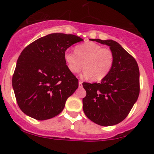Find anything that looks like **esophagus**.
Returning <instances> with one entry per match:
<instances>
[{
    "label": "esophagus",
    "mask_w": 154,
    "mask_h": 154,
    "mask_svg": "<svg viewBox=\"0 0 154 154\" xmlns=\"http://www.w3.org/2000/svg\"><path fill=\"white\" fill-rule=\"evenodd\" d=\"M82 82L81 80L79 81V88H82Z\"/></svg>",
    "instance_id": "34e87169"
}]
</instances>
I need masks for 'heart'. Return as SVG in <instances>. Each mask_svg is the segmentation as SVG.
Wrapping results in <instances>:
<instances>
[{"instance_id": "obj_1", "label": "heart", "mask_w": 154, "mask_h": 154, "mask_svg": "<svg viewBox=\"0 0 154 154\" xmlns=\"http://www.w3.org/2000/svg\"><path fill=\"white\" fill-rule=\"evenodd\" d=\"M64 60L72 73H78L83 66L85 76L93 81H100L106 77L112 69L114 54L110 48L87 41L76 45L75 53L70 50L65 51Z\"/></svg>"}]
</instances>
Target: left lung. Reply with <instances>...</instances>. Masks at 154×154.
<instances>
[{
    "instance_id": "1",
    "label": "left lung",
    "mask_w": 154,
    "mask_h": 154,
    "mask_svg": "<svg viewBox=\"0 0 154 154\" xmlns=\"http://www.w3.org/2000/svg\"><path fill=\"white\" fill-rule=\"evenodd\" d=\"M109 45L114 54V63L100 83L83 82L86 96L83 111L92 122L101 126H112L128 116L140 93V72L135 59L112 40L92 39Z\"/></svg>"
}]
</instances>
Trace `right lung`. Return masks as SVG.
Instances as JSON below:
<instances>
[{
	"label": "right lung",
	"instance_id": "1",
	"mask_svg": "<svg viewBox=\"0 0 154 154\" xmlns=\"http://www.w3.org/2000/svg\"><path fill=\"white\" fill-rule=\"evenodd\" d=\"M82 39L74 35L52 33L28 45L17 62L12 86L19 107L37 120L59 114L67 98L78 88V79L64 60L68 48Z\"/></svg>",
	"mask_w": 154,
	"mask_h": 154
}]
</instances>
